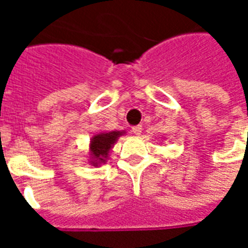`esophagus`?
<instances>
[{"mask_svg":"<svg viewBox=\"0 0 248 248\" xmlns=\"http://www.w3.org/2000/svg\"><path fill=\"white\" fill-rule=\"evenodd\" d=\"M141 130H143V126H141V124L132 126V132H134L135 135H140V134H141Z\"/></svg>","mask_w":248,"mask_h":248,"instance_id":"esophagus-1","label":"esophagus"}]
</instances>
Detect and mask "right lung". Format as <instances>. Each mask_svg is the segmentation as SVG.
I'll return each mask as SVG.
<instances>
[{"mask_svg":"<svg viewBox=\"0 0 248 248\" xmlns=\"http://www.w3.org/2000/svg\"><path fill=\"white\" fill-rule=\"evenodd\" d=\"M120 135V131H112L93 136V139L91 140V145H90L91 155H93V158L100 161V162H104V158H107L109 149ZM95 165H96V162H95Z\"/></svg>","mask_w":248,"mask_h":248,"instance_id":"add662e5","label":"right lung"}]
</instances>
